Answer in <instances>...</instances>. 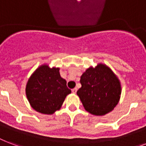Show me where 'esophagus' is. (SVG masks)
<instances>
[{
	"mask_svg": "<svg viewBox=\"0 0 146 146\" xmlns=\"http://www.w3.org/2000/svg\"><path fill=\"white\" fill-rule=\"evenodd\" d=\"M76 91H77V89H76V88H74V89H73V90H72V92H73V93H76Z\"/></svg>",
	"mask_w": 146,
	"mask_h": 146,
	"instance_id": "esophagus-1",
	"label": "esophagus"
}]
</instances>
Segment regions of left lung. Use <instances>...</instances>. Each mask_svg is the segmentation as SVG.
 Segmentation results:
<instances>
[{"mask_svg":"<svg viewBox=\"0 0 146 146\" xmlns=\"http://www.w3.org/2000/svg\"><path fill=\"white\" fill-rule=\"evenodd\" d=\"M80 83L82 86L76 93L85 110L93 115H106L119 101V80L104 64H98L95 68H88L81 76Z\"/></svg>","mask_w":146,"mask_h":146,"instance_id":"left-lung-1","label":"left lung"}]
</instances>
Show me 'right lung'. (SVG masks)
<instances>
[{
    "instance_id": "right-lung-1",
    "label": "right lung",
    "mask_w": 146,
    "mask_h": 146,
    "mask_svg": "<svg viewBox=\"0 0 146 146\" xmlns=\"http://www.w3.org/2000/svg\"><path fill=\"white\" fill-rule=\"evenodd\" d=\"M60 69L42 65L31 75L26 86L29 103L36 112L50 115L60 109L71 90L60 76Z\"/></svg>"
}]
</instances>
